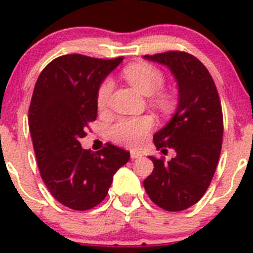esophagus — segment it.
<instances>
[{
	"label": "esophagus",
	"instance_id": "34e87169",
	"mask_svg": "<svg viewBox=\"0 0 253 253\" xmlns=\"http://www.w3.org/2000/svg\"><path fill=\"white\" fill-rule=\"evenodd\" d=\"M130 156H131V159H139V158H141V156H143V154L139 153V151H136V150H131L130 151Z\"/></svg>",
	"mask_w": 253,
	"mask_h": 253
}]
</instances>
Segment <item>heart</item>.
<instances>
[{"instance_id":"1","label":"heart","mask_w":253,"mask_h":253,"mask_svg":"<svg viewBox=\"0 0 253 253\" xmlns=\"http://www.w3.org/2000/svg\"><path fill=\"white\" fill-rule=\"evenodd\" d=\"M123 76L131 85L143 94H153L151 100L154 105L161 110H168L172 104V98L163 89L165 76L160 68L148 62H135L128 64L123 69ZM113 83L109 78L100 82L95 93V103L99 110L108 104L112 93ZM154 120L149 115L131 118H119L110 125L108 134L114 143L125 146H138L153 129Z\"/></svg>"}]
</instances>
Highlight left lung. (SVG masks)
I'll use <instances>...</instances> for the list:
<instances>
[{"instance_id": "8db88e82", "label": "left lung", "mask_w": 253, "mask_h": 253, "mask_svg": "<svg viewBox=\"0 0 253 253\" xmlns=\"http://www.w3.org/2000/svg\"><path fill=\"white\" fill-rule=\"evenodd\" d=\"M146 59L165 64L179 84V107L165 128L154 135L158 150L176 156H150L154 170L144 187L154 204L167 211H182L206 192L216 171L223 135V118L217 88L208 68L182 50L146 54Z\"/></svg>"}]
</instances>
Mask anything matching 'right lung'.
I'll list each match as a JSON object with an SVG mask.
<instances>
[{"mask_svg":"<svg viewBox=\"0 0 253 253\" xmlns=\"http://www.w3.org/2000/svg\"><path fill=\"white\" fill-rule=\"evenodd\" d=\"M122 61L66 54L48 63L36 82L28 125L40 174L53 197L72 210L102 203L113 175L130 158L113 144L92 153L79 143L97 119L98 85Z\"/></svg>","mask_w":253,"mask_h":253,"instance_id":"1","label":"right lung"}]
</instances>
